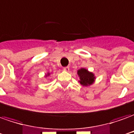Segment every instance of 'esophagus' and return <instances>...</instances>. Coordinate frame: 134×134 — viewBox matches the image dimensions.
<instances>
[{"label": "esophagus", "instance_id": "34e87169", "mask_svg": "<svg viewBox=\"0 0 134 134\" xmlns=\"http://www.w3.org/2000/svg\"><path fill=\"white\" fill-rule=\"evenodd\" d=\"M63 70H64L65 71H69V66L64 67V68H63Z\"/></svg>", "mask_w": 134, "mask_h": 134}]
</instances>
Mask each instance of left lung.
Returning <instances> with one entry per match:
<instances>
[{"label":"left lung","instance_id":"left-lung-1","mask_svg":"<svg viewBox=\"0 0 134 134\" xmlns=\"http://www.w3.org/2000/svg\"><path fill=\"white\" fill-rule=\"evenodd\" d=\"M77 75L79 76V82L84 87L90 86L93 85L96 80V76L93 73L89 71L87 69H82L77 71Z\"/></svg>","mask_w":134,"mask_h":134}]
</instances>
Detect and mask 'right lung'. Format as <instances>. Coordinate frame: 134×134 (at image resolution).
I'll use <instances>...</instances> for the list:
<instances>
[{"label":"right lung","mask_w":134,"mask_h":134,"mask_svg":"<svg viewBox=\"0 0 134 134\" xmlns=\"http://www.w3.org/2000/svg\"><path fill=\"white\" fill-rule=\"evenodd\" d=\"M49 75H50V73H49V72H48L47 74H46V75H45V76H49Z\"/></svg>","instance_id":"right-lung-1"}]
</instances>
